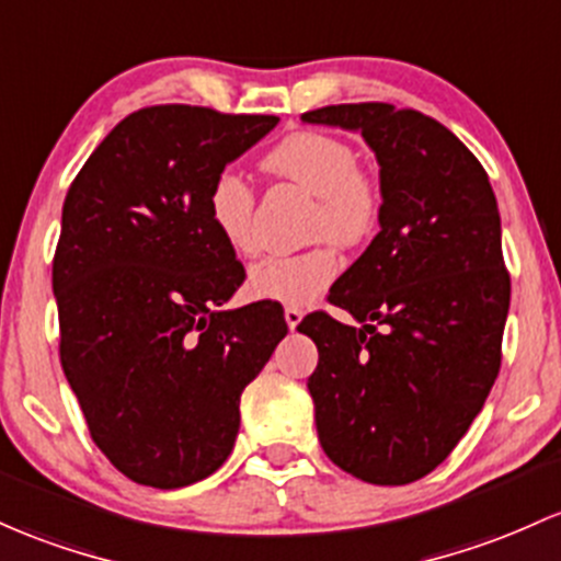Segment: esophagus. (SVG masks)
<instances>
[{
  "instance_id": "esophagus-1",
  "label": "esophagus",
  "mask_w": 561,
  "mask_h": 561,
  "mask_svg": "<svg viewBox=\"0 0 561 561\" xmlns=\"http://www.w3.org/2000/svg\"><path fill=\"white\" fill-rule=\"evenodd\" d=\"M300 319H304V311L298 309V306H287L285 309V322H287V328L290 330H295L300 324Z\"/></svg>"
}]
</instances>
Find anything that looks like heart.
<instances>
[{"mask_svg": "<svg viewBox=\"0 0 561 561\" xmlns=\"http://www.w3.org/2000/svg\"><path fill=\"white\" fill-rule=\"evenodd\" d=\"M263 170L279 181L317 196L311 233L330 237L343 248L362 244L378 226L380 191L365 170L356 168V153L346 140L328 133H293L263 157ZM255 191L237 170L215 175L207 194V215L224 244L237 255H255ZM337 257L330 244L268 255L250 271L248 287L255 298L300 306L317 298L335 279Z\"/></svg>", "mask_w": 561, "mask_h": 561, "instance_id": "b5f03b06", "label": "heart"}]
</instances>
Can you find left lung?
<instances>
[{"label": "left lung", "instance_id": "left-lung-1", "mask_svg": "<svg viewBox=\"0 0 561 561\" xmlns=\"http://www.w3.org/2000/svg\"><path fill=\"white\" fill-rule=\"evenodd\" d=\"M309 125L362 133L380 164L370 248L313 311L309 378L322 450L370 484H410L455 450L501 370L511 279L490 178L455 135L415 108L341 103Z\"/></svg>", "mask_w": 561, "mask_h": 561}]
</instances>
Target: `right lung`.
I'll return each mask as SVG.
<instances>
[{
    "label": "right lung",
    "instance_id": "1",
    "mask_svg": "<svg viewBox=\"0 0 561 561\" xmlns=\"http://www.w3.org/2000/svg\"><path fill=\"white\" fill-rule=\"evenodd\" d=\"M279 116L149 106L90 153L53 261L60 365L90 436L133 482L175 490L233 450L239 397L287 335L279 304L224 309L244 266L207 194Z\"/></svg>",
    "mask_w": 561,
    "mask_h": 561
}]
</instances>
